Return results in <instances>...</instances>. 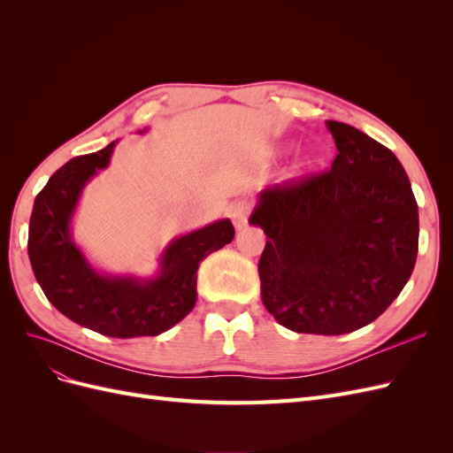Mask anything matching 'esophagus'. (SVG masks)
I'll return each mask as SVG.
<instances>
[{
  "instance_id": "esophagus-1",
  "label": "esophagus",
  "mask_w": 453,
  "mask_h": 453,
  "mask_svg": "<svg viewBox=\"0 0 453 453\" xmlns=\"http://www.w3.org/2000/svg\"><path fill=\"white\" fill-rule=\"evenodd\" d=\"M248 211H250L248 202H234L228 208V217L232 219V223H234L238 230H242L245 225H248Z\"/></svg>"
}]
</instances>
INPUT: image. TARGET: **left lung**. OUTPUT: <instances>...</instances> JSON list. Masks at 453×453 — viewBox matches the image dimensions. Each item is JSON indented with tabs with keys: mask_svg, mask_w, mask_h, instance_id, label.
<instances>
[{
	"mask_svg": "<svg viewBox=\"0 0 453 453\" xmlns=\"http://www.w3.org/2000/svg\"><path fill=\"white\" fill-rule=\"evenodd\" d=\"M331 170L265 188L250 223L268 238L260 295L280 325L336 336L372 323L401 295L418 257L419 217L388 147L326 120Z\"/></svg>",
	"mask_w": 453,
	"mask_h": 453,
	"instance_id": "8db88e82",
	"label": "left lung"
}]
</instances>
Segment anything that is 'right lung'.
Here are the masks:
<instances>
[{
  "instance_id": "right-lung-1",
  "label": "right lung",
  "mask_w": 453,
  "mask_h": 453,
  "mask_svg": "<svg viewBox=\"0 0 453 453\" xmlns=\"http://www.w3.org/2000/svg\"><path fill=\"white\" fill-rule=\"evenodd\" d=\"M115 142L75 157L35 196L28 255L49 303L81 326L111 338L157 336L180 323L196 304L200 260L234 238L230 219L175 238L160 258L155 278L105 276L75 245L70 225L85 185L111 158Z\"/></svg>"
}]
</instances>
